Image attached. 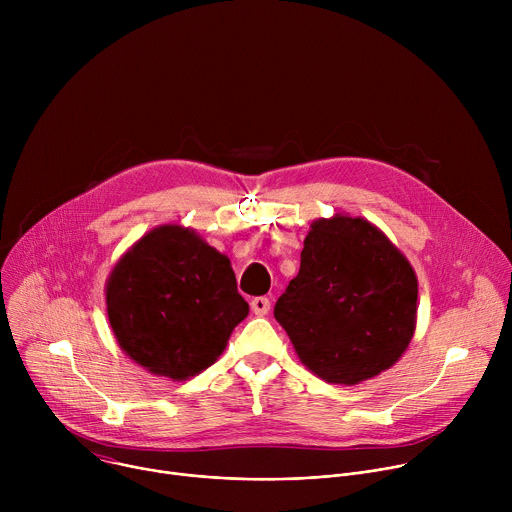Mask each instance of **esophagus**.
Returning <instances> with one entry per match:
<instances>
[{"mask_svg": "<svg viewBox=\"0 0 512 512\" xmlns=\"http://www.w3.org/2000/svg\"><path fill=\"white\" fill-rule=\"evenodd\" d=\"M269 308H271V302H269V298H265V296H259V298H253V300H251V310H253L257 316H265V314L269 312Z\"/></svg>", "mask_w": 512, "mask_h": 512, "instance_id": "34e87169", "label": "esophagus"}]
</instances>
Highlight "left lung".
Masks as SVG:
<instances>
[{"instance_id":"obj_1","label":"left lung","mask_w":512,"mask_h":512,"mask_svg":"<svg viewBox=\"0 0 512 512\" xmlns=\"http://www.w3.org/2000/svg\"><path fill=\"white\" fill-rule=\"evenodd\" d=\"M273 316L308 371L352 387L391 369L407 350L417 324V275L367 218H316L300 271Z\"/></svg>"}]
</instances>
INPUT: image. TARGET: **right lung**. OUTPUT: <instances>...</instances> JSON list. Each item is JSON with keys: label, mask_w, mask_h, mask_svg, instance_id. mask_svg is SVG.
<instances>
[{"label": "right lung", "mask_w": 512, "mask_h": 512, "mask_svg": "<svg viewBox=\"0 0 512 512\" xmlns=\"http://www.w3.org/2000/svg\"><path fill=\"white\" fill-rule=\"evenodd\" d=\"M105 302L119 348L172 381L214 364L249 314L231 259L182 225L135 241L107 277Z\"/></svg>", "instance_id": "obj_1"}]
</instances>
